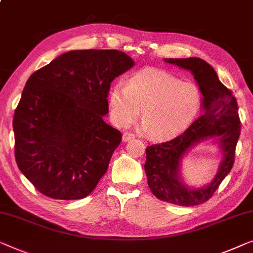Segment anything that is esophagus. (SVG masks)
Returning <instances> with one entry per match:
<instances>
[{"label": "esophagus", "mask_w": 253, "mask_h": 253, "mask_svg": "<svg viewBox=\"0 0 253 253\" xmlns=\"http://www.w3.org/2000/svg\"><path fill=\"white\" fill-rule=\"evenodd\" d=\"M133 138H134V135H133L132 133H127V132H126V133H123V135H122V140H123L124 142L129 141V140H131V139H133Z\"/></svg>", "instance_id": "34e87169"}]
</instances>
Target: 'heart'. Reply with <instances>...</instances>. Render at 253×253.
I'll return each mask as SVG.
<instances>
[{
    "label": "heart",
    "mask_w": 253,
    "mask_h": 253,
    "mask_svg": "<svg viewBox=\"0 0 253 253\" xmlns=\"http://www.w3.org/2000/svg\"><path fill=\"white\" fill-rule=\"evenodd\" d=\"M108 104L113 123L120 127L129 126L142 109L141 130L161 140L175 137L189 126L202 104V93L195 83L145 68L134 73L126 86L115 84Z\"/></svg>",
    "instance_id": "b5f03b06"
}]
</instances>
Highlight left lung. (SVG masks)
Wrapping results in <instances>:
<instances>
[{"mask_svg": "<svg viewBox=\"0 0 253 253\" xmlns=\"http://www.w3.org/2000/svg\"><path fill=\"white\" fill-rule=\"evenodd\" d=\"M164 61L192 73L202 93V113L179 137L146 148L145 172L157 199L175 206H199L213 195L233 168L241 133L237 102L232 91L219 81L212 66L201 58H166ZM207 141L221 151L218 171L206 186H189L181 173V162L192 148Z\"/></svg>", "mask_w": 253, "mask_h": 253, "instance_id": "1", "label": "left lung"}]
</instances>
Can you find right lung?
Here are the masks:
<instances>
[{
	"instance_id": "obj_1",
	"label": "right lung",
	"mask_w": 253,
	"mask_h": 253,
	"mask_svg": "<svg viewBox=\"0 0 253 253\" xmlns=\"http://www.w3.org/2000/svg\"><path fill=\"white\" fill-rule=\"evenodd\" d=\"M134 61L118 50H74L29 76L13 116L14 156L40 193L81 200L107 171L122 134L104 121L111 83Z\"/></svg>"
}]
</instances>
